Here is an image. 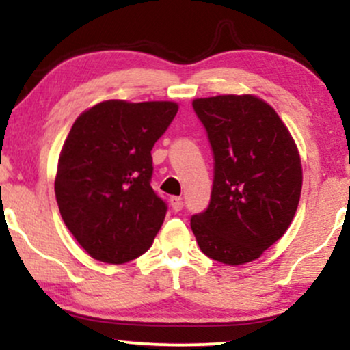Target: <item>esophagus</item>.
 <instances>
[{"label": "esophagus", "instance_id": "obj_1", "mask_svg": "<svg viewBox=\"0 0 350 350\" xmlns=\"http://www.w3.org/2000/svg\"><path fill=\"white\" fill-rule=\"evenodd\" d=\"M170 202H171V207H172V211H174V212L183 211L184 202H183V199L178 198V196H174V198H171Z\"/></svg>", "mask_w": 350, "mask_h": 350}]
</instances>
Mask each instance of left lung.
<instances>
[{
  "label": "left lung",
  "instance_id": "obj_1",
  "mask_svg": "<svg viewBox=\"0 0 350 350\" xmlns=\"http://www.w3.org/2000/svg\"><path fill=\"white\" fill-rule=\"evenodd\" d=\"M214 154L207 208L191 217L200 250L226 265L258 258L290 227L303 171L290 131L263 100L219 95L192 102Z\"/></svg>",
  "mask_w": 350,
  "mask_h": 350
}]
</instances>
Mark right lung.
Instances as JSON below:
<instances>
[{
    "instance_id": "right-lung-1",
    "label": "right lung",
    "mask_w": 350,
    "mask_h": 350,
    "mask_svg": "<svg viewBox=\"0 0 350 350\" xmlns=\"http://www.w3.org/2000/svg\"><path fill=\"white\" fill-rule=\"evenodd\" d=\"M176 113L172 102L108 100L72 124L55 199L70 234L98 262L138 258L161 228L167 204L151 187V150Z\"/></svg>"
}]
</instances>
